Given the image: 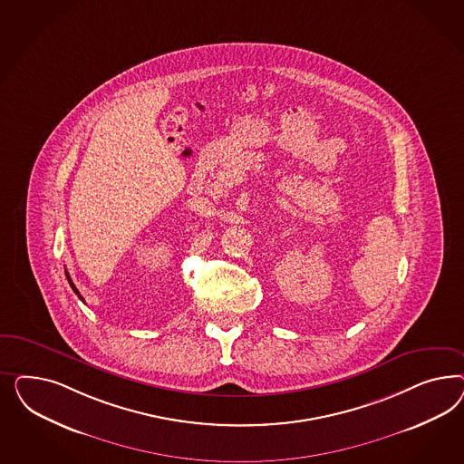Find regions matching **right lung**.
<instances>
[{
  "mask_svg": "<svg viewBox=\"0 0 464 464\" xmlns=\"http://www.w3.org/2000/svg\"><path fill=\"white\" fill-rule=\"evenodd\" d=\"M66 277H68V282H70V285H71V287H72V291H74V295H78V297H80V299H82V301H83V297H82V295H80V291H78V289H76V287H74V284H72V281H71L70 274H68V272H66Z\"/></svg>",
  "mask_w": 464,
  "mask_h": 464,
  "instance_id": "right-lung-1",
  "label": "right lung"
}]
</instances>
